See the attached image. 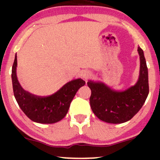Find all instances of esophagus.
<instances>
[{
	"instance_id": "obj_1",
	"label": "esophagus",
	"mask_w": 160,
	"mask_h": 160,
	"mask_svg": "<svg viewBox=\"0 0 160 160\" xmlns=\"http://www.w3.org/2000/svg\"><path fill=\"white\" fill-rule=\"evenodd\" d=\"M82 79H83V80H87L88 79H89V78H91V74H89V73L85 72V73H83V74H82Z\"/></svg>"
}]
</instances>
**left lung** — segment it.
I'll use <instances>...</instances> for the list:
<instances>
[{"label": "left lung", "mask_w": 160, "mask_h": 160, "mask_svg": "<svg viewBox=\"0 0 160 160\" xmlns=\"http://www.w3.org/2000/svg\"><path fill=\"white\" fill-rule=\"evenodd\" d=\"M140 56L139 78L135 85L123 91H116L101 82L89 80L90 106L99 120L118 124L130 120L140 111L149 93L148 71L144 52L138 47Z\"/></svg>", "instance_id": "8db88e82"}]
</instances>
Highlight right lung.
Masks as SVG:
<instances>
[{"mask_svg": "<svg viewBox=\"0 0 160 160\" xmlns=\"http://www.w3.org/2000/svg\"><path fill=\"white\" fill-rule=\"evenodd\" d=\"M17 56H15L12 68V89L19 108L33 122L51 124L58 122L67 114L70 104L78 89L85 85V81L78 78L65 83L61 89L49 96H38L20 85L16 75Z\"/></svg>", "mask_w": 160, "mask_h": 160, "instance_id": "1", "label": "right lung"}]
</instances>
